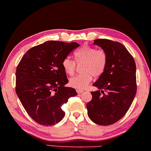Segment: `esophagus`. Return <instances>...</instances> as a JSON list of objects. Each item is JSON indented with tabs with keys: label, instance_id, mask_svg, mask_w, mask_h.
Listing matches in <instances>:
<instances>
[{
	"label": "esophagus",
	"instance_id": "34e87169",
	"mask_svg": "<svg viewBox=\"0 0 151 151\" xmlns=\"http://www.w3.org/2000/svg\"><path fill=\"white\" fill-rule=\"evenodd\" d=\"M76 91H77L78 93H81L83 92V90H81V89H76Z\"/></svg>",
	"mask_w": 151,
	"mask_h": 151
}]
</instances>
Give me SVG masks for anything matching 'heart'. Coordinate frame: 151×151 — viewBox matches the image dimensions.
Listing matches in <instances>:
<instances>
[{"instance_id":"obj_1","label":"heart","mask_w":151,"mask_h":151,"mask_svg":"<svg viewBox=\"0 0 151 151\" xmlns=\"http://www.w3.org/2000/svg\"><path fill=\"white\" fill-rule=\"evenodd\" d=\"M74 55L76 63H83V73L70 78L69 84L75 88L83 89L91 81L93 76L99 77L104 72L107 64V55L104 50L86 45L76 50ZM62 66L66 74L73 75L76 64L69 57H66L63 59Z\"/></svg>"}]
</instances>
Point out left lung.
Listing matches in <instances>:
<instances>
[{"label": "left lung", "mask_w": 151, "mask_h": 151, "mask_svg": "<svg viewBox=\"0 0 151 151\" xmlns=\"http://www.w3.org/2000/svg\"><path fill=\"white\" fill-rule=\"evenodd\" d=\"M94 45L107 55L104 72L93 86L92 99L86 105L91 119L99 125H109L124 116L130 107L137 91L136 65L125 47L117 42L98 39Z\"/></svg>", "instance_id": "obj_1"}]
</instances>
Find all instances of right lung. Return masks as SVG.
<instances>
[{
    "instance_id": "1",
    "label": "right lung",
    "mask_w": 151,
    "mask_h": 151,
    "mask_svg": "<svg viewBox=\"0 0 151 151\" xmlns=\"http://www.w3.org/2000/svg\"><path fill=\"white\" fill-rule=\"evenodd\" d=\"M79 46L76 42L47 41L29 50L16 71V92L28 114L36 122L50 126L64 117L61 109L78 94L65 87L68 80L62 62Z\"/></svg>"
}]
</instances>
